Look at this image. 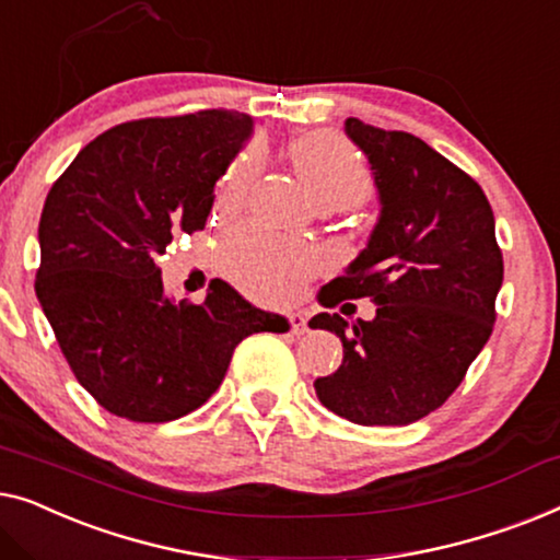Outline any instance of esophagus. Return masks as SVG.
Segmentation results:
<instances>
[{
	"label": "esophagus",
	"mask_w": 560,
	"mask_h": 560,
	"mask_svg": "<svg viewBox=\"0 0 560 560\" xmlns=\"http://www.w3.org/2000/svg\"><path fill=\"white\" fill-rule=\"evenodd\" d=\"M289 329L294 335H304L306 332V314L304 312H291L289 314Z\"/></svg>",
	"instance_id": "esophagus-1"
}]
</instances>
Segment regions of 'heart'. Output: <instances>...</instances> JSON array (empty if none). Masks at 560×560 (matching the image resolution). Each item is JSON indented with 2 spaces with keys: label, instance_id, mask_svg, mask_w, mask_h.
Listing matches in <instances>:
<instances>
[{
  "label": "heart",
  "instance_id": "b5f03b06",
  "mask_svg": "<svg viewBox=\"0 0 560 560\" xmlns=\"http://www.w3.org/2000/svg\"><path fill=\"white\" fill-rule=\"evenodd\" d=\"M291 164L299 179L322 208H355L373 192L375 177L360 149L337 131H310L291 141ZM261 172V149L243 152L218 185L225 208L238 205ZM220 266L241 289L261 302H277L296 279L314 269L312 250L256 228H238L220 246Z\"/></svg>",
  "mask_w": 560,
  "mask_h": 560
}]
</instances>
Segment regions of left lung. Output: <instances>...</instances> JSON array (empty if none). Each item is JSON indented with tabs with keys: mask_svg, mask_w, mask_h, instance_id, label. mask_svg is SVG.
<instances>
[{
	"mask_svg": "<svg viewBox=\"0 0 560 560\" xmlns=\"http://www.w3.org/2000/svg\"><path fill=\"white\" fill-rule=\"evenodd\" d=\"M345 131L368 156L381 218L319 302L332 310L370 299L375 317H312L310 327L335 332L345 352L314 390L360 427H406L444 406L490 340L505 266L490 202L467 172L413 133L360 119Z\"/></svg>",
	"mask_w": 560,
	"mask_h": 560,
	"instance_id": "left-lung-1",
	"label": "left lung"
}]
</instances>
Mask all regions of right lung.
Returning <instances> with one entry per match:
<instances>
[{"instance_id": "1", "label": "right lung", "mask_w": 560, "mask_h": 560, "mask_svg": "<svg viewBox=\"0 0 560 560\" xmlns=\"http://www.w3.org/2000/svg\"><path fill=\"white\" fill-rule=\"evenodd\" d=\"M225 108L139 119L85 144L40 215L35 294L78 383L108 413L164 423L200 408L254 332H287L215 279L205 302H172L160 258L202 231L215 183L250 137Z\"/></svg>"}]
</instances>
